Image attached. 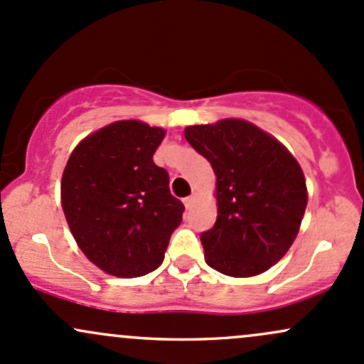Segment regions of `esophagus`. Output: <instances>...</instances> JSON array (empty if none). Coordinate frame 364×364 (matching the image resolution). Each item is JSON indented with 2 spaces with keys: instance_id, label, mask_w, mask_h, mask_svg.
<instances>
[{
  "instance_id": "34e87169",
  "label": "esophagus",
  "mask_w": 364,
  "mask_h": 364,
  "mask_svg": "<svg viewBox=\"0 0 364 364\" xmlns=\"http://www.w3.org/2000/svg\"><path fill=\"white\" fill-rule=\"evenodd\" d=\"M194 203H196V194H191L189 198H186V199H183V205H186V208H187V210H191V208H193V205H194Z\"/></svg>"
}]
</instances>
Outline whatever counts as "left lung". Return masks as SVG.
<instances>
[{
	"instance_id": "obj_1",
	"label": "left lung",
	"mask_w": 364,
	"mask_h": 364,
	"mask_svg": "<svg viewBox=\"0 0 364 364\" xmlns=\"http://www.w3.org/2000/svg\"><path fill=\"white\" fill-rule=\"evenodd\" d=\"M183 135L217 175V222L201 232L206 264L232 277L262 274L299 234L307 206L302 168L274 136L243 119L194 124Z\"/></svg>"
}]
</instances>
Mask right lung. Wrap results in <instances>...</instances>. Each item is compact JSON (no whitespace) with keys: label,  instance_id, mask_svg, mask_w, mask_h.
<instances>
[{"label":"right lung","instance_id":"right-lung-1","mask_svg":"<svg viewBox=\"0 0 364 364\" xmlns=\"http://www.w3.org/2000/svg\"><path fill=\"white\" fill-rule=\"evenodd\" d=\"M165 130L116 121L81 140L62 175V208L90 262L118 277L158 269L183 205L165 168L152 161Z\"/></svg>","mask_w":364,"mask_h":364}]
</instances>
